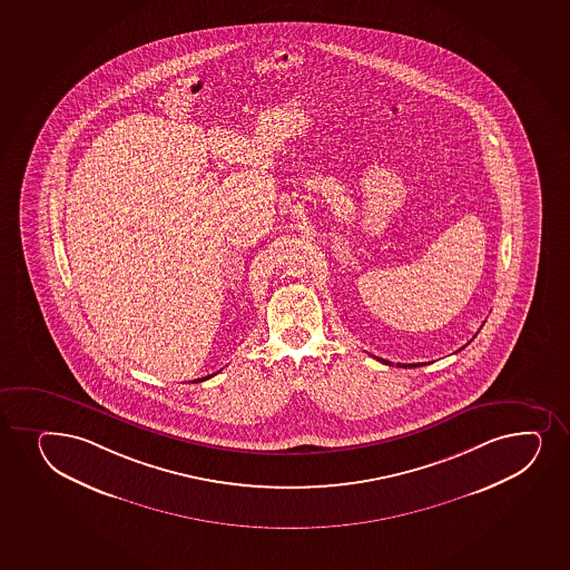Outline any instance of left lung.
Wrapping results in <instances>:
<instances>
[{"label":"left lung","instance_id":"obj_1","mask_svg":"<svg viewBox=\"0 0 570 570\" xmlns=\"http://www.w3.org/2000/svg\"><path fill=\"white\" fill-rule=\"evenodd\" d=\"M379 362H383V364L392 365V362H389V360L377 358ZM397 367H419V365L422 364H396Z\"/></svg>","mask_w":570,"mask_h":570}]
</instances>
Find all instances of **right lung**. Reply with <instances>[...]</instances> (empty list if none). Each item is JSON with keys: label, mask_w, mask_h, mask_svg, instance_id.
Segmentation results:
<instances>
[{"label": "right lung", "mask_w": 570, "mask_h": 570, "mask_svg": "<svg viewBox=\"0 0 570 570\" xmlns=\"http://www.w3.org/2000/svg\"><path fill=\"white\" fill-rule=\"evenodd\" d=\"M212 375H208V377H203V379H195V381H193V383H200V381H206V379H210Z\"/></svg>", "instance_id": "add662e5"}]
</instances>
